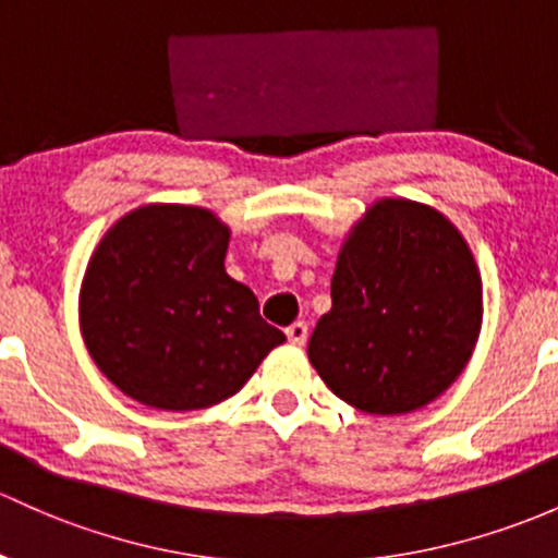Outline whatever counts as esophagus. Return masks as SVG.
<instances>
[{
	"instance_id": "34e87169",
	"label": "esophagus",
	"mask_w": 558,
	"mask_h": 558,
	"mask_svg": "<svg viewBox=\"0 0 558 558\" xmlns=\"http://www.w3.org/2000/svg\"><path fill=\"white\" fill-rule=\"evenodd\" d=\"M287 340L303 345L305 340H308V325H305V322H295V325L287 327Z\"/></svg>"
}]
</instances>
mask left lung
Returning <instances> with one entry per match:
<instances>
[{
	"label": "left lung",
	"instance_id": "left-lung-1",
	"mask_svg": "<svg viewBox=\"0 0 558 558\" xmlns=\"http://www.w3.org/2000/svg\"><path fill=\"white\" fill-rule=\"evenodd\" d=\"M478 327L482 277L460 231L417 202L380 199L340 250L308 359L335 397L401 415L458 380Z\"/></svg>",
	"mask_w": 558,
	"mask_h": 558
}]
</instances>
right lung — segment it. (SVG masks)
<instances>
[{
    "mask_svg": "<svg viewBox=\"0 0 558 558\" xmlns=\"http://www.w3.org/2000/svg\"><path fill=\"white\" fill-rule=\"evenodd\" d=\"M229 226L209 209L137 207L89 257L80 322L89 356L122 393L157 410L233 397L284 332L226 274Z\"/></svg>",
    "mask_w": 558,
    "mask_h": 558,
    "instance_id": "1",
    "label": "right lung"
}]
</instances>
